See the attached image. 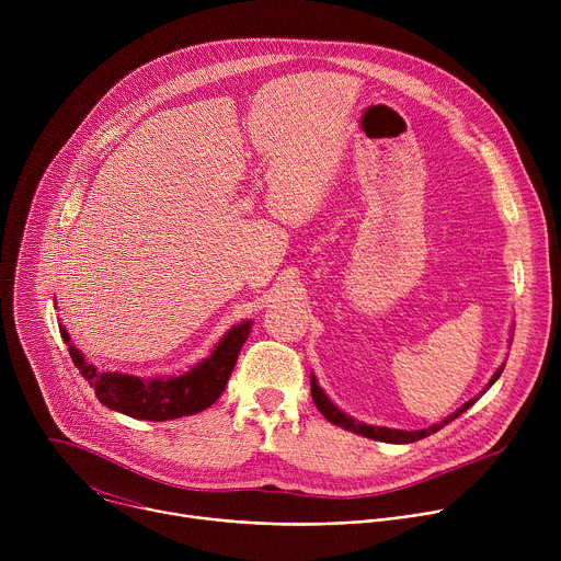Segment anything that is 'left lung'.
I'll use <instances>...</instances> for the list:
<instances>
[{
  "instance_id": "8db88e82",
  "label": "left lung",
  "mask_w": 561,
  "mask_h": 561,
  "mask_svg": "<svg viewBox=\"0 0 561 561\" xmlns=\"http://www.w3.org/2000/svg\"><path fill=\"white\" fill-rule=\"evenodd\" d=\"M502 370H504V366L493 375V379L489 381V386H493L495 381H497V377L502 375ZM310 394H312V402H314V407H317V411L322 413L329 422H333L335 426H340V428H346V431H353V433H357V435H364V437H370V439H377V442H388V444H411V442H417V439H424V437H428V435H433V433H437L439 428H444L446 424H450L453 420H457L461 413H466L472 404H474V399H470V402H466L459 411H455L450 417H446L444 422H439V424H435V426H431V428H422V431H394V428H379V426H368V424H362V422H355L353 417H348V415H344L331 399L322 392V388L317 386V381H314V377H310Z\"/></svg>"
}]
</instances>
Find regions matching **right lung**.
I'll return each mask as SVG.
<instances>
[{
	"instance_id": "1",
	"label": "right lung",
	"mask_w": 561,
	"mask_h": 561,
	"mask_svg": "<svg viewBox=\"0 0 561 561\" xmlns=\"http://www.w3.org/2000/svg\"><path fill=\"white\" fill-rule=\"evenodd\" d=\"M59 333L68 344V353L79 375L91 383L104 407L135 420L164 422L182 415H195L215 404V399L226 388L239 351L249 340L251 322L237 324L215 346L210 357L188 373L169 379H139L133 375L100 373L68 342V333L64 329H59Z\"/></svg>"
}]
</instances>
